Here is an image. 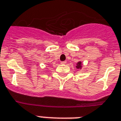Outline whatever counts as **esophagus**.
Returning a JSON list of instances; mask_svg holds the SVG:
<instances>
[{
	"label": "esophagus",
	"instance_id": "1",
	"mask_svg": "<svg viewBox=\"0 0 121 121\" xmlns=\"http://www.w3.org/2000/svg\"><path fill=\"white\" fill-rule=\"evenodd\" d=\"M66 62H65V61L60 62V64H66Z\"/></svg>",
	"mask_w": 121,
	"mask_h": 121
}]
</instances>
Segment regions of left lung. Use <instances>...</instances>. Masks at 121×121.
<instances>
[{"mask_svg":"<svg viewBox=\"0 0 121 121\" xmlns=\"http://www.w3.org/2000/svg\"><path fill=\"white\" fill-rule=\"evenodd\" d=\"M82 66V62L81 61H79L77 62V66H76V68L77 69H81Z\"/></svg>","mask_w":121,"mask_h":121,"instance_id":"left-lung-1","label":"left lung"}]
</instances>
